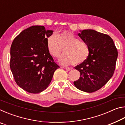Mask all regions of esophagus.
I'll return each instance as SVG.
<instances>
[{"mask_svg": "<svg viewBox=\"0 0 125 125\" xmlns=\"http://www.w3.org/2000/svg\"><path fill=\"white\" fill-rule=\"evenodd\" d=\"M65 68V69H66L67 71H71L72 69V68H69V67H66V68Z\"/></svg>", "mask_w": 125, "mask_h": 125, "instance_id": "obj_1", "label": "esophagus"}]
</instances>
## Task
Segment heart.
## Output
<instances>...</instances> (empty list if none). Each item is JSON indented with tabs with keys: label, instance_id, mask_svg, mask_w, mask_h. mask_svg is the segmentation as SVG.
<instances>
[{
	"label": "heart",
	"instance_id": "heart-1",
	"mask_svg": "<svg viewBox=\"0 0 125 125\" xmlns=\"http://www.w3.org/2000/svg\"><path fill=\"white\" fill-rule=\"evenodd\" d=\"M47 47L51 56L56 58H58L64 50V54L59 60V63L63 65L81 64L90 54L88 44L79 40L73 33L66 31L48 37Z\"/></svg>",
	"mask_w": 125,
	"mask_h": 125
}]
</instances>
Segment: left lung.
Wrapping results in <instances>:
<instances>
[{"label":"left lung","instance_id":"8db88e82","mask_svg":"<svg viewBox=\"0 0 125 125\" xmlns=\"http://www.w3.org/2000/svg\"><path fill=\"white\" fill-rule=\"evenodd\" d=\"M80 32L78 36L88 45L90 54L85 62L74 67L80 77L74 84L80 90L93 93L102 88L113 77L117 50L109 35L92 29Z\"/></svg>","mask_w":125,"mask_h":125}]
</instances>
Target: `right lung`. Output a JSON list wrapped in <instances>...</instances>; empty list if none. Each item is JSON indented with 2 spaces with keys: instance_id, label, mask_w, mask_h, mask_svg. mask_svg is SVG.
Here are the masks:
<instances>
[{
  "instance_id": "add662e5",
  "label": "right lung",
  "mask_w": 125,
  "mask_h": 125,
  "mask_svg": "<svg viewBox=\"0 0 125 125\" xmlns=\"http://www.w3.org/2000/svg\"><path fill=\"white\" fill-rule=\"evenodd\" d=\"M53 32L35 25L25 29L12 41L10 69L16 84L27 92H43L60 68L47 50V38Z\"/></svg>"
}]
</instances>
